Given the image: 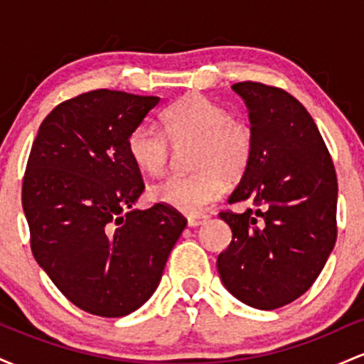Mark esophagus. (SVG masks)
I'll use <instances>...</instances> for the list:
<instances>
[{"label":"esophagus","instance_id":"obj_1","mask_svg":"<svg viewBox=\"0 0 364 364\" xmlns=\"http://www.w3.org/2000/svg\"><path fill=\"white\" fill-rule=\"evenodd\" d=\"M207 220H208V215H203V214L188 215V225H190V228H198V225L205 224Z\"/></svg>","mask_w":364,"mask_h":364}]
</instances>
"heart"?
Masks as SVG:
<instances>
[{"instance_id":"b5f03b06","label":"heart","mask_w":364,"mask_h":364,"mask_svg":"<svg viewBox=\"0 0 364 364\" xmlns=\"http://www.w3.org/2000/svg\"><path fill=\"white\" fill-rule=\"evenodd\" d=\"M162 129L140 121L128 133L132 161L144 173L159 176L168 169L173 149L193 147L188 176H168L150 186L154 202L185 214H200L220 198L225 179L240 181L252 164L255 135L248 123L232 118L223 104L190 94L162 112Z\"/></svg>"}]
</instances>
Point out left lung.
Segmentation results:
<instances>
[{
	"label": "left lung",
	"mask_w": 364,
	"mask_h": 364,
	"mask_svg": "<svg viewBox=\"0 0 364 364\" xmlns=\"http://www.w3.org/2000/svg\"><path fill=\"white\" fill-rule=\"evenodd\" d=\"M255 135L252 164L220 212L232 241L217 258L224 286L258 310L286 306L316 281L337 240V174L304 106L286 90L237 82Z\"/></svg>",
	"instance_id": "left-lung-1"
}]
</instances>
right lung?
Masks as SVG:
<instances>
[{"label":"right lung","instance_id":"obj_1","mask_svg":"<svg viewBox=\"0 0 364 364\" xmlns=\"http://www.w3.org/2000/svg\"><path fill=\"white\" fill-rule=\"evenodd\" d=\"M161 97L97 89L58 104L39 127L22 181L32 255L68 301L116 318L157 289L186 219L144 191L127 139Z\"/></svg>","mask_w":364,"mask_h":364}]
</instances>
